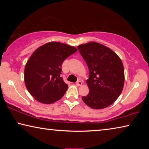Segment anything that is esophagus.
I'll list each match as a JSON object with an SVG mask.
<instances>
[{
	"mask_svg": "<svg viewBox=\"0 0 149 149\" xmlns=\"http://www.w3.org/2000/svg\"><path fill=\"white\" fill-rule=\"evenodd\" d=\"M83 84V82L81 81H78L76 82V85L77 86H81Z\"/></svg>",
	"mask_w": 149,
	"mask_h": 149,
	"instance_id": "obj_1",
	"label": "esophagus"
}]
</instances>
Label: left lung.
<instances>
[{
    "label": "left lung",
    "instance_id": "8db88e82",
    "mask_svg": "<svg viewBox=\"0 0 149 149\" xmlns=\"http://www.w3.org/2000/svg\"><path fill=\"white\" fill-rule=\"evenodd\" d=\"M89 68V93L82 97L93 109H102L115 102L124 85V71L119 56L109 48L96 42L77 47Z\"/></svg>",
    "mask_w": 149,
    "mask_h": 149
}]
</instances>
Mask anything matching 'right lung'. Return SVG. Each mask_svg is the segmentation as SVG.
<instances>
[{
    "mask_svg": "<svg viewBox=\"0 0 149 149\" xmlns=\"http://www.w3.org/2000/svg\"><path fill=\"white\" fill-rule=\"evenodd\" d=\"M77 49L59 42L39 47L30 56L24 70L25 84L37 101L51 104L60 100L68 89L61 77L62 64Z\"/></svg>",
    "mask_w": 149,
    "mask_h": 149,
    "instance_id": "obj_1",
    "label": "right lung"
}]
</instances>
